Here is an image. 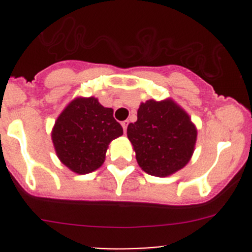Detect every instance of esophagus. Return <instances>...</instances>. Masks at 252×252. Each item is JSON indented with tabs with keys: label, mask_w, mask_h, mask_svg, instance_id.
<instances>
[{
	"label": "esophagus",
	"mask_w": 252,
	"mask_h": 252,
	"mask_svg": "<svg viewBox=\"0 0 252 252\" xmlns=\"http://www.w3.org/2000/svg\"><path fill=\"white\" fill-rule=\"evenodd\" d=\"M128 124H129V122H128V121H124V122H122V126H123V130H124V133H126V128H128Z\"/></svg>",
	"instance_id": "obj_1"
}]
</instances>
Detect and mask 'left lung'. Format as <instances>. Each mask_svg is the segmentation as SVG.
Here are the masks:
<instances>
[{"instance_id":"8db88e82","label":"left lung","mask_w":252,"mask_h":252,"mask_svg":"<svg viewBox=\"0 0 252 252\" xmlns=\"http://www.w3.org/2000/svg\"><path fill=\"white\" fill-rule=\"evenodd\" d=\"M126 135L142 171L155 177H168L190 161L197 130L189 114L167 98L142 102L138 121L129 124Z\"/></svg>"}]
</instances>
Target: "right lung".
I'll return each instance as SVG.
<instances>
[{
  "instance_id": "obj_1",
  "label": "right lung",
  "mask_w": 252,
  "mask_h": 252,
  "mask_svg": "<svg viewBox=\"0 0 252 252\" xmlns=\"http://www.w3.org/2000/svg\"><path fill=\"white\" fill-rule=\"evenodd\" d=\"M123 135L113 110L95 97H77L68 103L52 129V142L60 161L78 174L102 166L112 140Z\"/></svg>"
}]
</instances>
